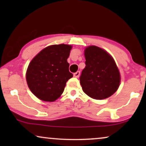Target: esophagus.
Segmentation results:
<instances>
[{
    "mask_svg": "<svg viewBox=\"0 0 146 146\" xmlns=\"http://www.w3.org/2000/svg\"><path fill=\"white\" fill-rule=\"evenodd\" d=\"M80 74V72L77 71L76 72H75L74 74V76L76 77V78H78Z\"/></svg>",
    "mask_w": 146,
    "mask_h": 146,
    "instance_id": "obj_1",
    "label": "esophagus"
}]
</instances>
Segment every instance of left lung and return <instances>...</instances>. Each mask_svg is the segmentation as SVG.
I'll return each instance as SVG.
<instances>
[{
  "mask_svg": "<svg viewBox=\"0 0 146 146\" xmlns=\"http://www.w3.org/2000/svg\"><path fill=\"white\" fill-rule=\"evenodd\" d=\"M86 66L80 82L84 92L96 100L111 96L118 89L120 74L114 60L104 50L96 46L85 49Z\"/></svg>",
  "mask_w": 146,
  "mask_h": 146,
  "instance_id": "obj_1",
  "label": "left lung"
}]
</instances>
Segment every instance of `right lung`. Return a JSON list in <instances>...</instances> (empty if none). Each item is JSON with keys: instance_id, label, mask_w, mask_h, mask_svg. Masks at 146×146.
<instances>
[{"instance_id": "right-lung-1", "label": "right lung", "mask_w": 146, "mask_h": 146, "mask_svg": "<svg viewBox=\"0 0 146 146\" xmlns=\"http://www.w3.org/2000/svg\"><path fill=\"white\" fill-rule=\"evenodd\" d=\"M72 46L56 44L41 50L30 62L26 78L38 98L54 102L63 93L66 82L73 76L67 62Z\"/></svg>"}]
</instances>
